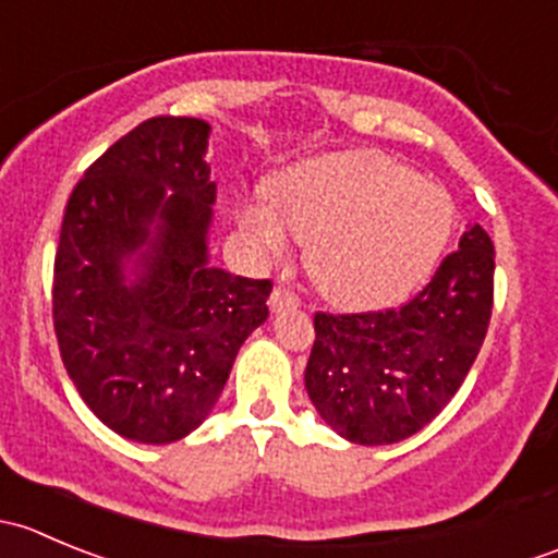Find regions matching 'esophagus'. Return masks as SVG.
I'll use <instances>...</instances> for the list:
<instances>
[{
    "label": "esophagus",
    "instance_id": "1",
    "mask_svg": "<svg viewBox=\"0 0 558 558\" xmlns=\"http://www.w3.org/2000/svg\"><path fill=\"white\" fill-rule=\"evenodd\" d=\"M296 307H300V296L291 294V291L275 289L272 294H269V311H272V313L296 311Z\"/></svg>",
    "mask_w": 558,
    "mask_h": 558
}]
</instances>
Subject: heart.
I'll list each match as a JSON object with an SVG mask.
<instances>
[{
	"instance_id": "obj_1",
	"label": "heart",
	"mask_w": 558,
	"mask_h": 558,
	"mask_svg": "<svg viewBox=\"0 0 558 558\" xmlns=\"http://www.w3.org/2000/svg\"><path fill=\"white\" fill-rule=\"evenodd\" d=\"M456 221L451 194L408 167L367 150L294 167L272 185V202L240 213L262 256L289 251L290 229L307 243V269L342 307H384L418 289L440 262Z\"/></svg>"
}]
</instances>
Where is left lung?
I'll list each match as a JSON object with an SVG mask.
<instances>
[{"instance_id": "8db88e82", "label": "left lung", "mask_w": 558, "mask_h": 558, "mask_svg": "<svg viewBox=\"0 0 558 558\" xmlns=\"http://www.w3.org/2000/svg\"><path fill=\"white\" fill-rule=\"evenodd\" d=\"M494 305V243L461 234L435 278L399 311L315 313L305 369L320 418L359 446H391L424 429L464 384Z\"/></svg>"}]
</instances>
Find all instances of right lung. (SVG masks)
I'll return each instance as SVG.
<instances>
[{
  "instance_id": "obj_1",
  "label": "right lung",
  "mask_w": 558,
  "mask_h": 558,
  "mask_svg": "<svg viewBox=\"0 0 558 558\" xmlns=\"http://www.w3.org/2000/svg\"><path fill=\"white\" fill-rule=\"evenodd\" d=\"M210 123L148 118L66 202L53 267L61 362L92 413L148 446L210 415L238 351L267 320L269 280L210 264Z\"/></svg>"
}]
</instances>
